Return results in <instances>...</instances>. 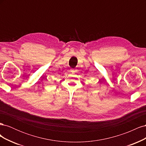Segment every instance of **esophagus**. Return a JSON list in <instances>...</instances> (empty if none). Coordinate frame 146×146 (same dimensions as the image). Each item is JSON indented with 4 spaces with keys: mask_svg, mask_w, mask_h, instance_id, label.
Listing matches in <instances>:
<instances>
[{
    "mask_svg": "<svg viewBox=\"0 0 146 146\" xmlns=\"http://www.w3.org/2000/svg\"><path fill=\"white\" fill-rule=\"evenodd\" d=\"M70 72L74 73V72H77V70L76 69H70Z\"/></svg>",
    "mask_w": 146,
    "mask_h": 146,
    "instance_id": "esophagus-1",
    "label": "esophagus"
}]
</instances>
